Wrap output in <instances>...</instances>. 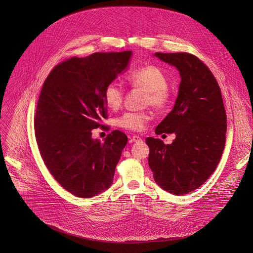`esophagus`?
<instances>
[{
    "label": "esophagus",
    "instance_id": "obj_1",
    "mask_svg": "<svg viewBox=\"0 0 253 253\" xmlns=\"http://www.w3.org/2000/svg\"><path fill=\"white\" fill-rule=\"evenodd\" d=\"M141 140V137L138 136V135H133L131 137V141H134V142H137V141H140Z\"/></svg>",
    "mask_w": 253,
    "mask_h": 253
}]
</instances>
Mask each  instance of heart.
I'll use <instances>...</instances> for the list:
<instances>
[{
  "mask_svg": "<svg viewBox=\"0 0 253 253\" xmlns=\"http://www.w3.org/2000/svg\"><path fill=\"white\" fill-rule=\"evenodd\" d=\"M127 81L132 87L147 91L144 102L156 109H164L171 100L168 79L165 73L156 65H147L129 73ZM124 89L117 82H110L103 89V99L111 110H118L124 99ZM152 119L149 112H126L117 119V125L130 131H141Z\"/></svg>",
  "mask_w": 253,
  "mask_h": 253,
  "instance_id": "heart-1",
  "label": "heart"
}]
</instances>
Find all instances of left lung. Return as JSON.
Instances as JSON below:
<instances>
[{
  "instance_id": "left-lung-1",
  "label": "left lung",
  "mask_w": 253,
  "mask_h": 253,
  "mask_svg": "<svg viewBox=\"0 0 253 253\" xmlns=\"http://www.w3.org/2000/svg\"><path fill=\"white\" fill-rule=\"evenodd\" d=\"M155 56L175 66L181 81L175 104L155 130L175 133L171 144L148 137L149 166L155 181L176 196L198 189L216 169L227 132V115L216 79L191 53H160Z\"/></svg>"
}]
</instances>
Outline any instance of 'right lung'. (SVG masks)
<instances>
[{"label":"right lung","mask_w":253,"mask_h":253,"mask_svg":"<svg viewBox=\"0 0 253 253\" xmlns=\"http://www.w3.org/2000/svg\"><path fill=\"white\" fill-rule=\"evenodd\" d=\"M132 52H96L57 64L43 84L34 119L43 161L61 187L80 198L94 197L113 183L127 136L115 130L104 141L92 130L108 118L103 89L121 74Z\"/></svg>","instance_id":"right-lung-1"}]
</instances>
